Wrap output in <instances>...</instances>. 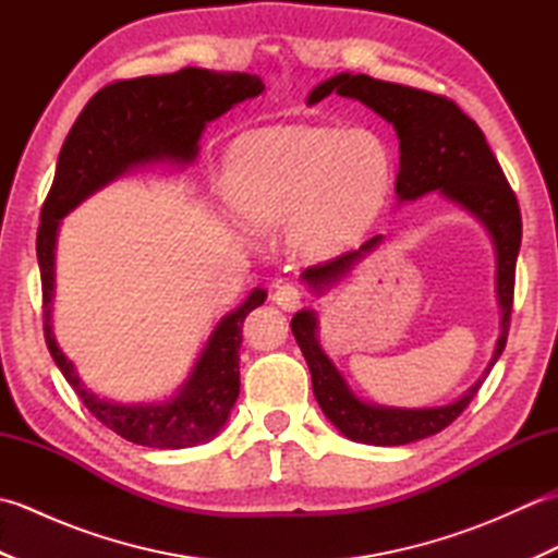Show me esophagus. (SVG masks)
Returning a JSON list of instances; mask_svg holds the SVG:
<instances>
[{"instance_id":"esophagus-1","label":"esophagus","mask_w":558,"mask_h":558,"mask_svg":"<svg viewBox=\"0 0 558 558\" xmlns=\"http://www.w3.org/2000/svg\"><path fill=\"white\" fill-rule=\"evenodd\" d=\"M272 302L286 312H298L302 306V292L294 286H290V282H286V286H280L276 292H272Z\"/></svg>"}]
</instances>
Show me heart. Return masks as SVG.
I'll use <instances>...</instances> for the list:
<instances>
[{
    "label": "heart",
    "mask_w": 558,
    "mask_h": 558,
    "mask_svg": "<svg viewBox=\"0 0 558 558\" xmlns=\"http://www.w3.org/2000/svg\"><path fill=\"white\" fill-rule=\"evenodd\" d=\"M388 180V153L364 129L278 126L236 141L225 158L222 192L254 230L290 220L302 256L350 244L369 222Z\"/></svg>",
    "instance_id": "heart-1"
}]
</instances>
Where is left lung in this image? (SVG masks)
<instances>
[{
	"label": "left lung",
	"mask_w": 558,
	"mask_h": 558,
	"mask_svg": "<svg viewBox=\"0 0 558 558\" xmlns=\"http://www.w3.org/2000/svg\"><path fill=\"white\" fill-rule=\"evenodd\" d=\"M330 93L360 100L366 108L393 124L400 141V172L396 180L398 201H414L429 192H441L448 201L472 213L487 228L496 248V298L501 306V336L494 357L480 381L465 396L444 408H386L372 405L352 393L345 378L318 345L316 314L302 310L292 316V333L312 372L314 396L330 424L357 444L402 446L438 434L477 396L484 378L501 357L511 326L515 260L523 236L518 198L508 184L499 160L484 138L482 129L453 100L434 96L400 83L378 81L366 74H338L310 93L306 102L316 105ZM384 236L376 234L357 252H348L326 264L306 268L302 280L316 294L345 278L364 254L374 252Z\"/></svg>",
	"instance_id": "8db88e82"
}]
</instances>
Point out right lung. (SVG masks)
Wrapping results in <instances>:
<instances>
[{"label":"right lung","instance_id":"right-lung-1","mask_svg":"<svg viewBox=\"0 0 558 558\" xmlns=\"http://www.w3.org/2000/svg\"><path fill=\"white\" fill-rule=\"evenodd\" d=\"M264 93L256 74H220L186 66L174 74L117 81L88 100L59 150L57 172L38 228V266L43 280L45 342L59 372L76 390L93 417L122 438L148 448H189L210 441L240 396V345L246 314L264 304L266 290H254L222 316L180 393L162 402L122 405L83 386L74 364L59 350L52 333L54 246L69 210L138 165L172 160L194 162L198 138L208 122L236 102Z\"/></svg>","mask_w":558,"mask_h":558}]
</instances>
